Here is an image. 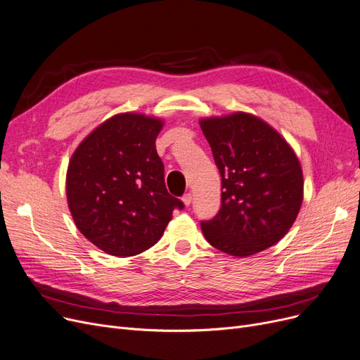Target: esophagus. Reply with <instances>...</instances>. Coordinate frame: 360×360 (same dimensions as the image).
<instances>
[{
  "mask_svg": "<svg viewBox=\"0 0 360 360\" xmlns=\"http://www.w3.org/2000/svg\"><path fill=\"white\" fill-rule=\"evenodd\" d=\"M192 193H186L183 198H181V200H183V204L186 205V207H189L191 204H192Z\"/></svg>",
  "mask_w": 360,
  "mask_h": 360,
  "instance_id": "obj_1",
  "label": "esophagus"
}]
</instances>
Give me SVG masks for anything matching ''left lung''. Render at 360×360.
Segmentation results:
<instances>
[{"label":"left lung","instance_id":"8db88e82","mask_svg":"<svg viewBox=\"0 0 360 360\" xmlns=\"http://www.w3.org/2000/svg\"><path fill=\"white\" fill-rule=\"evenodd\" d=\"M221 176V207L200 221L214 248L236 257L279 242L303 202V171L288 143L254 115L200 120Z\"/></svg>","mask_w":360,"mask_h":360}]
</instances>
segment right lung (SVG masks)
Instances as JSON below:
<instances>
[{
  "label": "right lung",
  "instance_id": "obj_1",
  "mask_svg": "<svg viewBox=\"0 0 360 360\" xmlns=\"http://www.w3.org/2000/svg\"><path fill=\"white\" fill-rule=\"evenodd\" d=\"M162 121L120 113L98 125L70 158L66 195L79 232L110 255L130 257L161 239L183 210L165 188L155 140Z\"/></svg>",
  "mask_w": 360,
  "mask_h": 360
}]
</instances>
